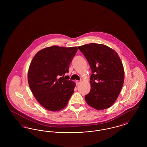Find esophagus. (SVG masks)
<instances>
[{
    "label": "esophagus",
    "mask_w": 147,
    "mask_h": 147,
    "mask_svg": "<svg viewBox=\"0 0 147 147\" xmlns=\"http://www.w3.org/2000/svg\"><path fill=\"white\" fill-rule=\"evenodd\" d=\"M81 82V81L80 80H77V82H76V83H77V85H78L79 84H80V83Z\"/></svg>",
    "instance_id": "esophagus-1"
}]
</instances>
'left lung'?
I'll return each mask as SVG.
<instances>
[{"label": "left lung", "mask_w": 147, "mask_h": 147, "mask_svg": "<svg viewBox=\"0 0 147 147\" xmlns=\"http://www.w3.org/2000/svg\"><path fill=\"white\" fill-rule=\"evenodd\" d=\"M90 65L91 89L85 96L86 103L98 110L111 106L121 91L125 78L118 54L109 47L89 43L78 47Z\"/></svg>", "instance_id": "obj_1"}]
</instances>
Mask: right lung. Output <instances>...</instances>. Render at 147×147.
Instances as JSON below:
<instances>
[{"label":"right lung","instance_id":"1","mask_svg":"<svg viewBox=\"0 0 147 147\" xmlns=\"http://www.w3.org/2000/svg\"><path fill=\"white\" fill-rule=\"evenodd\" d=\"M77 50V47L52 46L34 57L28 69V85L37 101L46 109H63L73 94L76 83L66 79L65 74Z\"/></svg>","mask_w":147,"mask_h":147}]
</instances>
